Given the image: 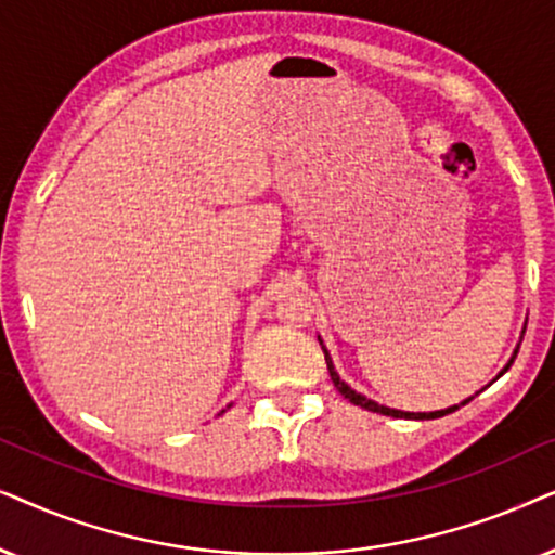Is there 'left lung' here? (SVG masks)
Returning <instances> with one entry per match:
<instances>
[{"label":"left lung","instance_id":"obj_1","mask_svg":"<svg viewBox=\"0 0 555 555\" xmlns=\"http://www.w3.org/2000/svg\"><path fill=\"white\" fill-rule=\"evenodd\" d=\"M324 350V347H322ZM515 354H518V350H515ZM515 354H513V360H515ZM324 360H327V371H330V378H332V383H335V388L339 390V393H343L347 401L350 403H354V405H360V409H367V411H375V413H383V416H393V418H439V416H447V413H452V411H456L460 409V405H464V403H469L472 398H467V401L464 403H460V405H452V409H447V411H434V413H409V411H396V409H388V405H378L375 401H371V398H365V396H360V393H354V390L347 386L345 380H339V375H337V371H335V365H332V358H330V352L324 350ZM513 360H509L507 363V367L513 365ZM505 367V371H507ZM502 371V373H505Z\"/></svg>","mask_w":555,"mask_h":555}]
</instances>
